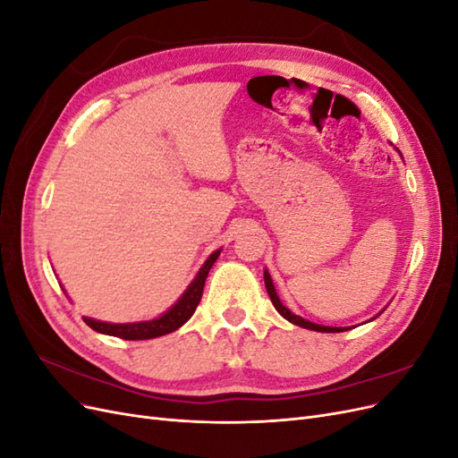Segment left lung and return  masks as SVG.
<instances>
[{
    "mask_svg": "<svg viewBox=\"0 0 458 458\" xmlns=\"http://www.w3.org/2000/svg\"><path fill=\"white\" fill-rule=\"evenodd\" d=\"M263 279H266V288H267V294H269V298H271V301H273V306H275V310L279 311L286 321H290V323H294V325H298V327H301V328H310V330H315V332H344V330H348V328H344V327H323V325H315V323H311V321H306V318L303 317H298V315H294L293 311H290L288 308H284L283 306V301L279 300V296H276V290H275V286H273V281H271V275L267 273V269L263 271Z\"/></svg>",
    "mask_w": 458,
    "mask_h": 458,
    "instance_id": "left-lung-1",
    "label": "left lung"
}]
</instances>
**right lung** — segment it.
<instances>
[{
  "mask_svg": "<svg viewBox=\"0 0 458 458\" xmlns=\"http://www.w3.org/2000/svg\"><path fill=\"white\" fill-rule=\"evenodd\" d=\"M219 252L221 250H216L214 254H210V258L204 261V266L199 269L197 276L187 286L182 298H179L174 306L165 313H162L158 318H150V321H140V323H105V321H97V318H91V317H84V323L91 327L95 332L116 336L122 340H150V338L170 335V332L185 325L192 317V313H195L199 301L202 298L206 276L210 273Z\"/></svg>",
  "mask_w": 458,
  "mask_h": 458,
  "instance_id": "add662e5",
  "label": "right lung"
}]
</instances>
